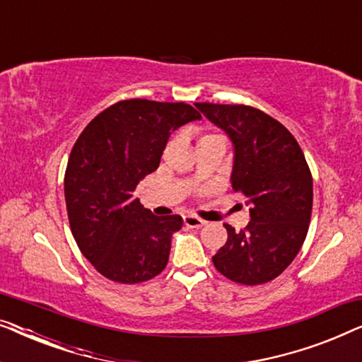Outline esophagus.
<instances>
[{
    "label": "esophagus",
    "mask_w": 362,
    "mask_h": 362,
    "mask_svg": "<svg viewBox=\"0 0 362 362\" xmlns=\"http://www.w3.org/2000/svg\"><path fill=\"white\" fill-rule=\"evenodd\" d=\"M182 222H185V226L189 227V229H199V227L206 224V221H202L199 217H194V216H185Z\"/></svg>",
    "instance_id": "1"
}]
</instances>
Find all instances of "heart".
<instances>
[{
    "mask_svg": "<svg viewBox=\"0 0 362 362\" xmlns=\"http://www.w3.org/2000/svg\"><path fill=\"white\" fill-rule=\"evenodd\" d=\"M206 136H214V135H206ZM206 136H202V138H206Z\"/></svg>",
    "mask_w": 362,
    "mask_h": 362,
    "instance_id": "heart-1",
    "label": "heart"
}]
</instances>
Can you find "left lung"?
Returning <instances> with one entry per match:
<instances>
[{"mask_svg":"<svg viewBox=\"0 0 362 362\" xmlns=\"http://www.w3.org/2000/svg\"><path fill=\"white\" fill-rule=\"evenodd\" d=\"M234 145L232 189L245 196L250 222L212 257L214 267L242 285L274 280L303 245L313 206V177L295 136L259 108L194 103Z\"/></svg>","mask_w":362,"mask_h":362,"instance_id":"1","label":"left lung"}]
</instances>
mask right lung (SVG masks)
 Here are the masks:
<instances>
[{"label":"right lung","instance_id":"right-lung-1","mask_svg":"<svg viewBox=\"0 0 362 362\" xmlns=\"http://www.w3.org/2000/svg\"><path fill=\"white\" fill-rule=\"evenodd\" d=\"M201 113L182 102L132 98L93 118L69 156L64 194L83 257L108 280L140 284L161 274L181 216H155L136 199L138 182L160 166L171 133Z\"/></svg>","mask_w":362,"mask_h":362}]
</instances>
